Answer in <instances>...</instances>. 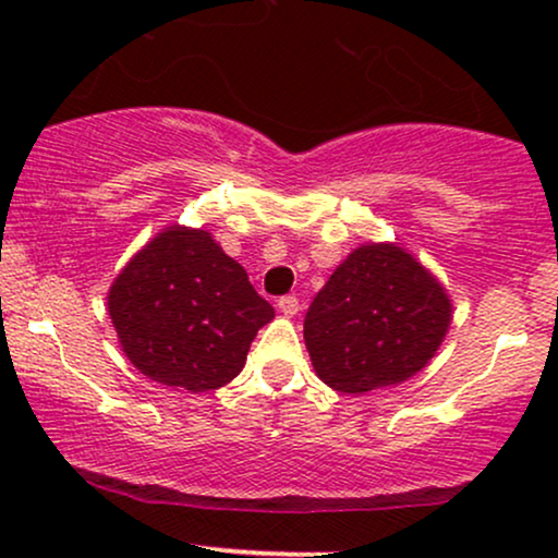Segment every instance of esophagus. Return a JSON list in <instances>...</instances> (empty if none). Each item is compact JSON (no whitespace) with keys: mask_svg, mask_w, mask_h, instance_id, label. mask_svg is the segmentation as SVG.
Listing matches in <instances>:
<instances>
[{"mask_svg":"<svg viewBox=\"0 0 558 558\" xmlns=\"http://www.w3.org/2000/svg\"><path fill=\"white\" fill-rule=\"evenodd\" d=\"M278 310L283 312L286 317H293V315H299L301 304H299L296 296H280V299H278Z\"/></svg>","mask_w":558,"mask_h":558,"instance_id":"34e87169","label":"esophagus"}]
</instances>
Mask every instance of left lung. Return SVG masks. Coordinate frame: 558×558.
Wrapping results in <instances>:
<instances>
[{
	"instance_id": "left-lung-1",
	"label": "left lung",
	"mask_w": 558,
	"mask_h": 558,
	"mask_svg": "<svg viewBox=\"0 0 558 558\" xmlns=\"http://www.w3.org/2000/svg\"><path fill=\"white\" fill-rule=\"evenodd\" d=\"M451 325L446 288L396 243H364L312 301L304 341L341 393L396 386L433 360Z\"/></svg>"
}]
</instances>
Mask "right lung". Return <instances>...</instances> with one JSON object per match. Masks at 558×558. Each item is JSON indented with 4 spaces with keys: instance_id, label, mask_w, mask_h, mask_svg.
<instances>
[{
    "instance_id": "obj_1",
    "label": "right lung",
    "mask_w": 558,
    "mask_h": 558,
    "mask_svg": "<svg viewBox=\"0 0 558 558\" xmlns=\"http://www.w3.org/2000/svg\"><path fill=\"white\" fill-rule=\"evenodd\" d=\"M120 345L151 380L191 393L222 388L275 310L207 230L172 226L123 267L107 296Z\"/></svg>"
}]
</instances>
